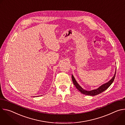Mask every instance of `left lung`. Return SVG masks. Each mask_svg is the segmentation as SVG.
<instances>
[{
    "label": "left lung",
    "instance_id": "8db88e82",
    "mask_svg": "<svg viewBox=\"0 0 125 125\" xmlns=\"http://www.w3.org/2000/svg\"><path fill=\"white\" fill-rule=\"evenodd\" d=\"M116 72H115V73L114 76H113V77L108 82L102 84L100 87H99L98 88L96 89V90H94L90 91H87L83 90V89L77 82V81H76V80H75V79L73 75H72V81L73 82L74 84L75 85L76 88L82 94L87 95L94 96V95H97V94L103 92L104 91H105L106 90H107V89L110 86V85L113 82V81L114 80L115 75H116Z\"/></svg>",
    "mask_w": 125,
    "mask_h": 125
}]
</instances>
